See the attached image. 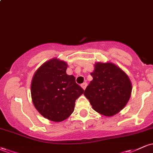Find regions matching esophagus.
I'll return each mask as SVG.
<instances>
[{"mask_svg":"<svg viewBox=\"0 0 153 153\" xmlns=\"http://www.w3.org/2000/svg\"><path fill=\"white\" fill-rule=\"evenodd\" d=\"M87 82H83V83H82L81 84V87L82 88L84 89V90H85V88H86V87H87Z\"/></svg>","mask_w":153,"mask_h":153,"instance_id":"1","label":"esophagus"}]
</instances>
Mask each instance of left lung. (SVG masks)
Segmentation results:
<instances>
[{
	"label": "left lung",
	"mask_w": 153,
	"mask_h": 153,
	"mask_svg": "<svg viewBox=\"0 0 153 153\" xmlns=\"http://www.w3.org/2000/svg\"><path fill=\"white\" fill-rule=\"evenodd\" d=\"M91 75L93 80L84 96L98 113L106 117L117 114L130 99L131 82L128 75L111 62H96Z\"/></svg>",
	"instance_id": "left-lung-1"
}]
</instances>
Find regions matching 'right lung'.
<instances>
[{
    "mask_svg": "<svg viewBox=\"0 0 153 153\" xmlns=\"http://www.w3.org/2000/svg\"><path fill=\"white\" fill-rule=\"evenodd\" d=\"M68 65L57 58L45 62L35 72L31 94L36 110L44 117L59 122L71 115L75 100L84 90L75 82L73 75L66 73Z\"/></svg>",
    "mask_w": 153,
    "mask_h": 153,
    "instance_id": "add662e5",
    "label": "right lung"
}]
</instances>
